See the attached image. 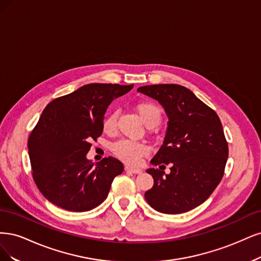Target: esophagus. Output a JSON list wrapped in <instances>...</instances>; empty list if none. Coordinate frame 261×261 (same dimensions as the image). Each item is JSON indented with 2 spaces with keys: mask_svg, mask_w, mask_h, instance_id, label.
Here are the masks:
<instances>
[{
  "mask_svg": "<svg viewBox=\"0 0 261 261\" xmlns=\"http://www.w3.org/2000/svg\"><path fill=\"white\" fill-rule=\"evenodd\" d=\"M124 170L128 171V172H131V173H136V174L142 173L141 169H138V168H133V167H130V166H125Z\"/></svg>",
  "mask_w": 261,
  "mask_h": 261,
  "instance_id": "obj_1",
  "label": "esophagus"
}]
</instances>
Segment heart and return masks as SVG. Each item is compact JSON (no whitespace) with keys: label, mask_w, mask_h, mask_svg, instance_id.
<instances>
[{"label":"heart","mask_w":261,"mask_h":261,"mask_svg":"<svg viewBox=\"0 0 261 261\" xmlns=\"http://www.w3.org/2000/svg\"><path fill=\"white\" fill-rule=\"evenodd\" d=\"M141 120L146 127H156L163 118V112L159 106L152 102H141L136 106ZM118 113H109L103 121V130L106 133H112L116 130ZM112 150L116 157L129 165H137L142 157L149 153V148L143 143L133 142L130 140H121L112 146Z\"/></svg>","instance_id":"heart-1"}]
</instances>
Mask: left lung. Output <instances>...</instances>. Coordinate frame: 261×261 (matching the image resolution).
<instances>
[{
	"label": "left lung",
	"instance_id": "1",
	"mask_svg": "<svg viewBox=\"0 0 261 261\" xmlns=\"http://www.w3.org/2000/svg\"><path fill=\"white\" fill-rule=\"evenodd\" d=\"M138 92L156 99L168 117L163 145L150 161L170 164V173L149 168V206L163 214L187 213L203 204L221 181L229 155L222 124L215 111L179 85H154Z\"/></svg>",
	"mask_w": 261,
	"mask_h": 261
}]
</instances>
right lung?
I'll list each match as a JSON object with an SVG mask.
<instances>
[{"instance_id": "right-lung-1", "label": "right lung", "mask_w": 261, "mask_h": 261, "mask_svg": "<svg viewBox=\"0 0 261 261\" xmlns=\"http://www.w3.org/2000/svg\"><path fill=\"white\" fill-rule=\"evenodd\" d=\"M133 88L91 83L55 98L42 112L28 140L32 175L48 201L69 212L102 204L123 165L114 157L92 163L91 141L103 133L106 109Z\"/></svg>"}]
</instances>
